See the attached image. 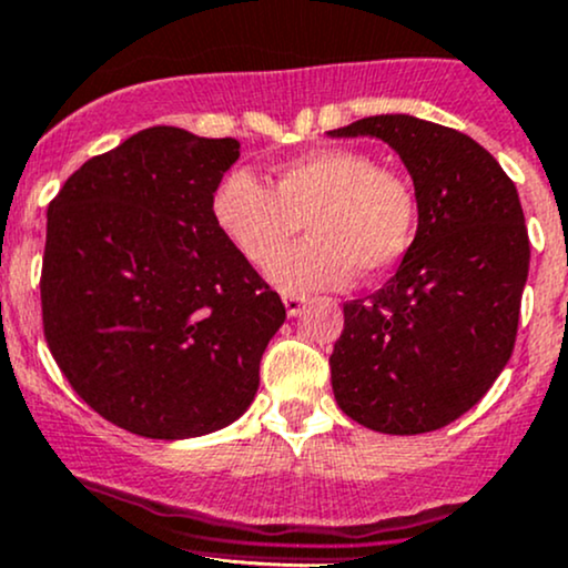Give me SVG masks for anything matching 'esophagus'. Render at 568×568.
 Masks as SVG:
<instances>
[{
  "mask_svg": "<svg viewBox=\"0 0 568 568\" xmlns=\"http://www.w3.org/2000/svg\"><path fill=\"white\" fill-rule=\"evenodd\" d=\"M283 304H285V313H288L291 317H296V315H302L304 307H307V298L285 294V296H283Z\"/></svg>",
  "mask_w": 568,
  "mask_h": 568,
  "instance_id": "esophagus-1",
  "label": "esophagus"
}]
</instances>
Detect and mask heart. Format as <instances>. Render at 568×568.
I'll return each mask as SVG.
<instances>
[{"mask_svg": "<svg viewBox=\"0 0 568 568\" xmlns=\"http://www.w3.org/2000/svg\"><path fill=\"white\" fill-rule=\"evenodd\" d=\"M210 213L217 232L253 266H264L305 221L311 240L275 256L266 277L285 294L345 288L355 274L383 277L415 240L417 202L402 174L355 148H323L285 161L270 189L247 170L217 180Z\"/></svg>", "mask_w": 568, "mask_h": 568, "instance_id": "b5f03b06", "label": "heart"}]
</instances>
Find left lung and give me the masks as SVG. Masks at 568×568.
Segmentation results:
<instances>
[{"label": "left lung", "instance_id": "8db88e82", "mask_svg": "<svg viewBox=\"0 0 568 568\" xmlns=\"http://www.w3.org/2000/svg\"><path fill=\"white\" fill-rule=\"evenodd\" d=\"M328 134L394 148L417 202L394 277L345 304L336 404L379 434L436 432L469 413L513 355L531 261L517 189L479 142L420 118L372 115Z\"/></svg>", "mask_w": 568, "mask_h": 568}]
</instances>
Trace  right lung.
Listing matches in <instances>:
<instances>
[{
  "mask_svg": "<svg viewBox=\"0 0 568 568\" xmlns=\"http://www.w3.org/2000/svg\"><path fill=\"white\" fill-rule=\"evenodd\" d=\"M236 159L232 136L142 129L85 161L48 207V347L91 409L148 439H191L245 415L285 321L210 213Z\"/></svg>",
  "mask_w": 568,
  "mask_h": 568,
  "instance_id": "add662e5",
  "label": "right lung"
}]
</instances>
